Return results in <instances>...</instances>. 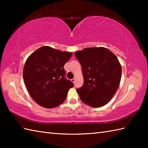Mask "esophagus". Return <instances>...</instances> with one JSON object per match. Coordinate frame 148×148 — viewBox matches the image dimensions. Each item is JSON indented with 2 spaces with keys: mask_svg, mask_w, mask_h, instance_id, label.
Listing matches in <instances>:
<instances>
[{
  "mask_svg": "<svg viewBox=\"0 0 148 148\" xmlns=\"http://www.w3.org/2000/svg\"><path fill=\"white\" fill-rule=\"evenodd\" d=\"M71 81L74 84V83H75V81H76V80H75V79H71Z\"/></svg>",
  "mask_w": 148,
  "mask_h": 148,
  "instance_id": "1",
  "label": "esophagus"
}]
</instances>
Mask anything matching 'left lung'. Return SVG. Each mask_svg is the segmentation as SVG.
I'll use <instances>...</instances> for the list:
<instances>
[{"mask_svg": "<svg viewBox=\"0 0 148 148\" xmlns=\"http://www.w3.org/2000/svg\"><path fill=\"white\" fill-rule=\"evenodd\" d=\"M82 66L84 84L76 91L81 100L93 108L107 104L117 91L121 77L118 58L103 47L86 48L75 53Z\"/></svg>", "mask_w": 148, "mask_h": 148, "instance_id": "8db88e82", "label": "left lung"}]
</instances>
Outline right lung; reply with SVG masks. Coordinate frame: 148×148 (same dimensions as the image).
<instances>
[{"label": "right lung", "mask_w": 148, "mask_h": 148, "mask_svg": "<svg viewBox=\"0 0 148 148\" xmlns=\"http://www.w3.org/2000/svg\"><path fill=\"white\" fill-rule=\"evenodd\" d=\"M72 53L44 46L32 53L24 65L23 79L30 96L45 108H54L64 102L74 84L64 77V66Z\"/></svg>", "instance_id": "right-lung-1"}]
</instances>
